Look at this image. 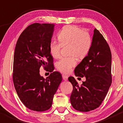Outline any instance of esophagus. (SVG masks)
<instances>
[{"instance_id":"obj_1","label":"esophagus","mask_w":123,"mask_h":123,"mask_svg":"<svg viewBox=\"0 0 123 123\" xmlns=\"http://www.w3.org/2000/svg\"><path fill=\"white\" fill-rule=\"evenodd\" d=\"M62 79L65 81H67L68 80V76L67 75H65V74H62Z\"/></svg>"}]
</instances>
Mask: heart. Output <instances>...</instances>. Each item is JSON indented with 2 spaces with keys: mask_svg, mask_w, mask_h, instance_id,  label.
Returning <instances> with one entry per match:
<instances>
[{
  "mask_svg": "<svg viewBox=\"0 0 123 123\" xmlns=\"http://www.w3.org/2000/svg\"><path fill=\"white\" fill-rule=\"evenodd\" d=\"M59 42L52 41L49 45L50 55L55 58H59L62 46H68L71 56L62 57L56 63V68L63 73H70L77 63V57L85 58L90 52L92 45V38L89 32L74 25H66L58 34Z\"/></svg>",
  "mask_w": 123,
  "mask_h": 123,
  "instance_id": "b5f03b06",
  "label": "heart"
}]
</instances>
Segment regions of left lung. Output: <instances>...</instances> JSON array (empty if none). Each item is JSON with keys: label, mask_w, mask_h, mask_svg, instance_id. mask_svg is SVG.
I'll use <instances>...</instances> for the list:
<instances>
[{"label": "left lung", "mask_w": 123, "mask_h": 123, "mask_svg": "<svg viewBox=\"0 0 123 123\" xmlns=\"http://www.w3.org/2000/svg\"><path fill=\"white\" fill-rule=\"evenodd\" d=\"M76 77H86L80 86L69 77L73 89L70 96L73 107L77 111L88 112L101 105L112 83L111 52L110 46L100 33L94 30L92 45L87 55L75 67Z\"/></svg>", "instance_id": "left-lung-1"}]
</instances>
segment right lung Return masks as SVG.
<instances>
[{
	"mask_svg": "<svg viewBox=\"0 0 123 123\" xmlns=\"http://www.w3.org/2000/svg\"><path fill=\"white\" fill-rule=\"evenodd\" d=\"M53 24L34 23L27 27L17 40L13 64V85L24 105L38 112L48 110L62 81L54 69L49 45L54 33ZM43 66L51 73L46 79L39 75Z\"/></svg>",
	"mask_w": 123,
	"mask_h": 123,
	"instance_id": "add662e5",
	"label": "right lung"
}]
</instances>
